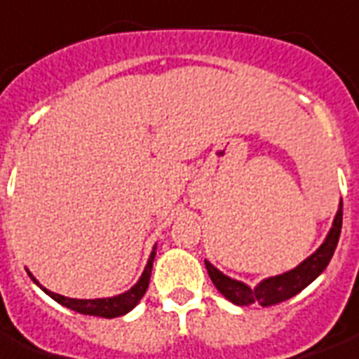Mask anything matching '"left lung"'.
I'll use <instances>...</instances> for the list:
<instances>
[{"label":"left lung","mask_w":359,"mask_h":359,"mask_svg":"<svg viewBox=\"0 0 359 359\" xmlns=\"http://www.w3.org/2000/svg\"><path fill=\"white\" fill-rule=\"evenodd\" d=\"M343 228V201L339 203V210L333 220V226L325 241L320 245V248L314 254H311L307 259H303L295 269L286 271L283 275L277 277H269L262 280L256 288L246 286L241 280L229 278L224 275L222 271H218L215 265L205 259V267L209 271V277L216 290L229 299L235 305H252L258 303L262 307H269V305H277L280 301H286L299 294L301 290H305L309 284L313 283L314 278L318 277L320 273L327 267L330 259H332L335 248H337L339 235Z\"/></svg>","instance_id":"obj_1"}]
</instances>
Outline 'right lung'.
I'll use <instances>...</instances> for the list:
<instances>
[{
    "label": "right lung",
    "instance_id": "right-lung-1",
    "mask_svg": "<svg viewBox=\"0 0 359 359\" xmlns=\"http://www.w3.org/2000/svg\"><path fill=\"white\" fill-rule=\"evenodd\" d=\"M156 258V246L152 254H150L149 264L144 267L143 275L137 280L135 286H131L128 292L120 295H114V297H101V299H71V297H65V295L54 294L50 290L43 288L37 280L34 278V275L29 273V277L34 278V283H37V286L43 288L45 294H48L54 301H58L60 305L75 311V313L81 314H90V316H103V318H116V316H122V314L130 313L131 309L135 307L137 303L141 301V297L144 295L147 288H149L150 283V273H152V262Z\"/></svg>",
    "mask_w": 359,
    "mask_h": 359
}]
</instances>
